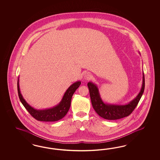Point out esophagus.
<instances>
[{
	"label": "esophagus",
	"mask_w": 160,
	"mask_h": 160,
	"mask_svg": "<svg viewBox=\"0 0 160 160\" xmlns=\"http://www.w3.org/2000/svg\"><path fill=\"white\" fill-rule=\"evenodd\" d=\"M92 78V74L89 72H86L84 74V78L86 80H90Z\"/></svg>",
	"instance_id": "1"
}]
</instances>
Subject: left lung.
<instances>
[{
    "label": "left lung",
    "instance_id": "obj_1",
    "mask_svg": "<svg viewBox=\"0 0 160 160\" xmlns=\"http://www.w3.org/2000/svg\"><path fill=\"white\" fill-rule=\"evenodd\" d=\"M87 86L89 89L92 107L97 114L106 120H118L128 116L137 106L144 91V74L142 72V84L140 92L132 100L126 104H113L104 102L102 100L98 88L96 84L90 82H88Z\"/></svg>",
    "mask_w": 160,
    "mask_h": 160
}]
</instances>
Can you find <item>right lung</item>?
I'll use <instances>...</instances> for the list:
<instances>
[{
	"mask_svg": "<svg viewBox=\"0 0 160 160\" xmlns=\"http://www.w3.org/2000/svg\"><path fill=\"white\" fill-rule=\"evenodd\" d=\"M19 81L18 78V91L20 102L32 116L33 117L37 120L41 121H56L63 118L66 115L70 107L71 100L73 94L81 84L80 81H78L72 84L66 91L61 102L58 105L53 107L52 108L44 110H38L30 106L24 100L20 92Z\"/></svg>",
	"mask_w": 160,
	"mask_h": 160,
	"instance_id": "right-lung-1",
	"label": "right lung"
}]
</instances>
